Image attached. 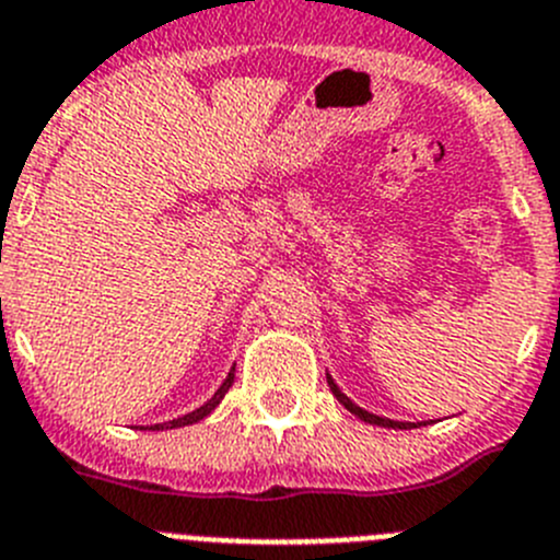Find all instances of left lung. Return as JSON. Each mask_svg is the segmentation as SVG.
<instances>
[{
    "label": "left lung",
    "mask_w": 560,
    "mask_h": 560,
    "mask_svg": "<svg viewBox=\"0 0 560 560\" xmlns=\"http://www.w3.org/2000/svg\"><path fill=\"white\" fill-rule=\"evenodd\" d=\"M326 382H329L331 393H335V399L340 401V405L346 407V410H349L351 416H357V418H360V421H365V424H374V427H387V430H412V427H416V424H410V421H393V418H385V416H374V412L362 410L360 405H354V401H351L349 396H346V393L340 390V387H337V382L331 380L329 374H326Z\"/></svg>",
    "instance_id": "1"
}]
</instances>
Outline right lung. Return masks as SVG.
<instances>
[{
    "instance_id": "1",
    "label": "right lung",
    "mask_w": 560,
    "mask_h": 560,
    "mask_svg": "<svg viewBox=\"0 0 560 560\" xmlns=\"http://www.w3.org/2000/svg\"><path fill=\"white\" fill-rule=\"evenodd\" d=\"M231 385H234V368H231V371H229V376H225V380H223V385L218 387V393H214V396H211V399L206 401V405H200L198 410L186 412V416H180V418H173V421H164V424L144 427V430H175V427L198 424V421H203V418L209 416V412L214 410V407H218L220 401H223V396H225V393H229V387H231Z\"/></svg>"
}]
</instances>
